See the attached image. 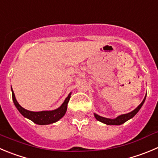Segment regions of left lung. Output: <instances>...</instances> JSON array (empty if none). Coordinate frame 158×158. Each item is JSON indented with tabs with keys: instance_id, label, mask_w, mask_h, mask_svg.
I'll use <instances>...</instances> for the list:
<instances>
[{
	"instance_id": "8db88e82",
	"label": "left lung",
	"mask_w": 158,
	"mask_h": 158,
	"mask_svg": "<svg viewBox=\"0 0 158 158\" xmlns=\"http://www.w3.org/2000/svg\"><path fill=\"white\" fill-rule=\"evenodd\" d=\"M146 97L144 98V99L143 100V102H141V104L138 106L136 109H135L134 110L132 111L131 112L127 114H124V115H121L119 116H118L117 118H114V119H111V118H105V117L100 116V115H97V114H94V117L96 118V119L98 120V121L102 122V123H105V124H107V125H121L123 123H126L127 120L130 119L131 118H133L138 112L140 109V108L142 107V106L143 105L144 102H145Z\"/></svg>"
}]
</instances>
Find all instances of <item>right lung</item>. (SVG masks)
Here are the masks:
<instances>
[{
  "mask_svg": "<svg viewBox=\"0 0 158 158\" xmlns=\"http://www.w3.org/2000/svg\"><path fill=\"white\" fill-rule=\"evenodd\" d=\"M11 91H12L13 102H14L15 106H16L18 110L21 112V114L23 116L29 118L33 123L39 124V125H48V124L56 123V122H57L59 119H60L65 115L66 112H67V104H68L69 100H70V94H69V95L65 99V101L64 102L62 106L60 108H58L57 109H55V110L43 111V112H31V111L26 110L24 108H22L18 103L12 88H11Z\"/></svg>",
  "mask_w": 158,
  "mask_h": 158,
  "instance_id": "obj_1",
  "label": "right lung"
}]
</instances>
